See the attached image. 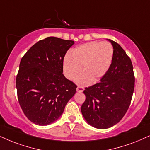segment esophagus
<instances>
[{
  "mask_svg": "<svg viewBox=\"0 0 150 150\" xmlns=\"http://www.w3.org/2000/svg\"><path fill=\"white\" fill-rule=\"evenodd\" d=\"M77 91V92H83V91H84V88L81 86H78L77 88H76Z\"/></svg>",
  "mask_w": 150,
  "mask_h": 150,
  "instance_id": "esophagus-1",
  "label": "esophagus"
}]
</instances>
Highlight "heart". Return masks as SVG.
Masks as SVG:
<instances>
[{"label":"heart","mask_w":150,"mask_h":150,"mask_svg":"<svg viewBox=\"0 0 150 150\" xmlns=\"http://www.w3.org/2000/svg\"><path fill=\"white\" fill-rule=\"evenodd\" d=\"M113 57L112 45L107 41H91L84 43L66 56L64 61V71L69 79H75L81 72L84 74L77 79L79 85H88L103 77L109 71Z\"/></svg>","instance_id":"b5f03b06"}]
</instances>
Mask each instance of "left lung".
Returning <instances> with one entry per match:
<instances>
[{
    "mask_svg": "<svg viewBox=\"0 0 150 150\" xmlns=\"http://www.w3.org/2000/svg\"><path fill=\"white\" fill-rule=\"evenodd\" d=\"M109 41L113 48L112 63L100 81L85 88L86 100L81 107L87 122L101 129L115 125L125 115L135 85L129 57L118 43Z\"/></svg>",
    "mask_w": 150,
    "mask_h": 150,
    "instance_id": "obj_1",
    "label": "left lung"
}]
</instances>
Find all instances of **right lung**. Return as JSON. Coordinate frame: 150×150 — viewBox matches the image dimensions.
I'll list each match as a JSON object with an SVG mask.
<instances>
[{"mask_svg": "<svg viewBox=\"0 0 150 150\" xmlns=\"http://www.w3.org/2000/svg\"><path fill=\"white\" fill-rule=\"evenodd\" d=\"M74 41L49 37L36 43L21 60L16 86L25 115L38 125H48L63 113L77 85L63 73L64 58Z\"/></svg>", "mask_w": 150, "mask_h": 150, "instance_id": "1", "label": "right lung"}]
</instances>
